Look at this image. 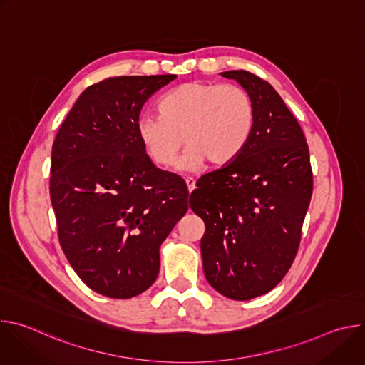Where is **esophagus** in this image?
<instances>
[{
	"label": "esophagus",
	"mask_w": 365,
	"mask_h": 365,
	"mask_svg": "<svg viewBox=\"0 0 365 365\" xmlns=\"http://www.w3.org/2000/svg\"><path fill=\"white\" fill-rule=\"evenodd\" d=\"M185 182H186V185H187L189 192H192V190L195 189V179H193V178H186Z\"/></svg>",
	"instance_id": "obj_1"
}]
</instances>
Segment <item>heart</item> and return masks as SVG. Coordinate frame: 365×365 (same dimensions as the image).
<instances>
[{
    "mask_svg": "<svg viewBox=\"0 0 365 365\" xmlns=\"http://www.w3.org/2000/svg\"><path fill=\"white\" fill-rule=\"evenodd\" d=\"M159 113L138 118V140L160 168L173 165L185 143L187 148L176 163L180 172L197 170L205 162L228 165L242 151L254 127L250 95L231 83L192 81L178 85L159 99Z\"/></svg>",
    "mask_w": 365,
    "mask_h": 365,
    "instance_id": "1",
    "label": "heart"
}]
</instances>
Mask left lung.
<instances>
[{
  "label": "left lung",
  "instance_id": "obj_1",
  "mask_svg": "<svg viewBox=\"0 0 365 365\" xmlns=\"http://www.w3.org/2000/svg\"><path fill=\"white\" fill-rule=\"evenodd\" d=\"M237 81L254 106V127L237 158L206 173L190 193L205 222V277L217 292L250 300L274 289L296 257L314 180L303 131L276 89L247 71Z\"/></svg>",
  "mask_w": 365,
  "mask_h": 365
}]
</instances>
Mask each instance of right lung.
Wrapping results in <instances>:
<instances>
[{"instance_id":"right-lung-1","label":"right lung","mask_w":365,"mask_h":365,"mask_svg":"<svg viewBox=\"0 0 365 365\" xmlns=\"http://www.w3.org/2000/svg\"><path fill=\"white\" fill-rule=\"evenodd\" d=\"M176 75L108 78L86 88L51 147L50 200L72 269L93 292L130 299L160 270V245L187 211L182 178L154 166L137 121Z\"/></svg>"}]
</instances>
